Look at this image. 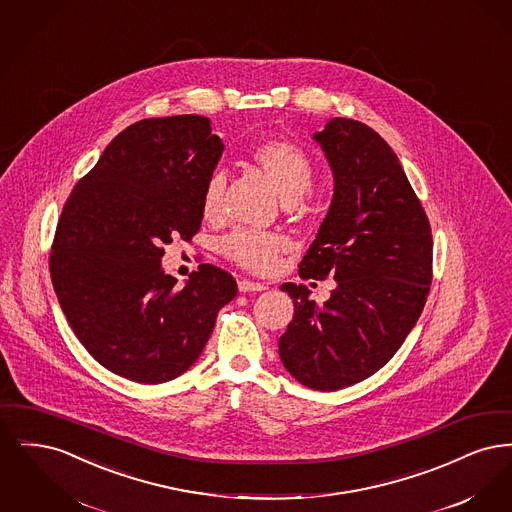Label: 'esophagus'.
<instances>
[{
  "instance_id": "esophagus-1",
  "label": "esophagus",
  "mask_w": 512,
  "mask_h": 512,
  "mask_svg": "<svg viewBox=\"0 0 512 512\" xmlns=\"http://www.w3.org/2000/svg\"><path fill=\"white\" fill-rule=\"evenodd\" d=\"M268 286L261 284V282H253V280H240L238 282V290L242 293L247 292H265Z\"/></svg>"
}]
</instances>
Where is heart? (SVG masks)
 Masks as SVG:
<instances>
[{
    "instance_id": "heart-1",
    "label": "heart",
    "mask_w": 512,
    "mask_h": 512,
    "mask_svg": "<svg viewBox=\"0 0 512 512\" xmlns=\"http://www.w3.org/2000/svg\"><path fill=\"white\" fill-rule=\"evenodd\" d=\"M251 163L267 176L284 203H295L313 186V163L309 155L286 140H267L251 149ZM226 178L222 172L209 176L201 194L203 219L219 220L224 205ZM288 240L278 234L236 230L220 242V251L240 267L257 274L272 272L280 255L288 251Z\"/></svg>"
}]
</instances>
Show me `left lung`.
<instances>
[{
  "label": "left lung",
  "mask_w": 512,
  "mask_h": 512,
  "mask_svg": "<svg viewBox=\"0 0 512 512\" xmlns=\"http://www.w3.org/2000/svg\"><path fill=\"white\" fill-rule=\"evenodd\" d=\"M313 138L334 195L299 276H332L336 288L317 305L303 284H282L293 318L278 351L297 382L336 391L380 370L409 336L430 292L434 245L413 186L378 132L336 117Z\"/></svg>",
  "instance_id": "obj_1"
}]
</instances>
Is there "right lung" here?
Masks as SVG:
<instances>
[{
  "label": "right lung",
  "mask_w": 512,
  "mask_h": 512,
  "mask_svg": "<svg viewBox=\"0 0 512 512\" xmlns=\"http://www.w3.org/2000/svg\"><path fill=\"white\" fill-rule=\"evenodd\" d=\"M224 144L199 115L144 119L105 147L69 195L49 255L53 290L76 338L113 374L163 384L194 365L236 280L199 265L184 288L163 245L192 240Z\"/></svg>",
  "instance_id": "right-lung-1"
}]
</instances>
